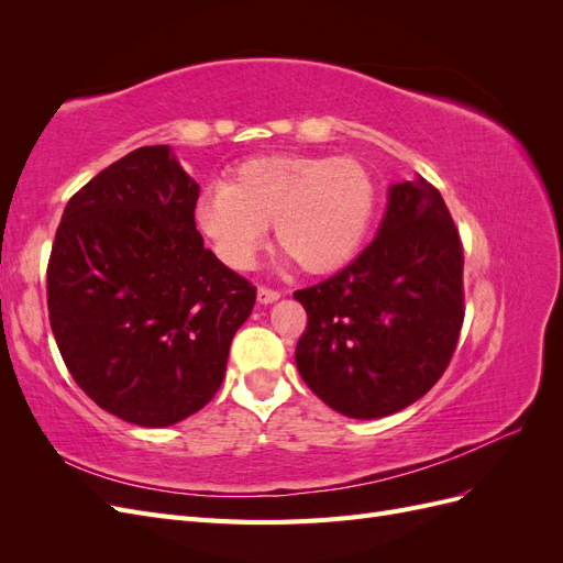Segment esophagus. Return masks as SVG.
I'll use <instances>...</instances> for the list:
<instances>
[{"label": "esophagus", "instance_id": "esophagus-1", "mask_svg": "<svg viewBox=\"0 0 563 563\" xmlns=\"http://www.w3.org/2000/svg\"><path fill=\"white\" fill-rule=\"evenodd\" d=\"M279 298H282V294H279V291H275V288L258 286V302L269 305V302H275V300H279Z\"/></svg>", "mask_w": 563, "mask_h": 563}]
</instances>
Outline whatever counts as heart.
<instances>
[{"instance_id": "1", "label": "heart", "mask_w": 563, "mask_h": 563, "mask_svg": "<svg viewBox=\"0 0 563 563\" xmlns=\"http://www.w3.org/2000/svg\"><path fill=\"white\" fill-rule=\"evenodd\" d=\"M376 180L352 157L272 155L244 162L195 203L199 232L230 267H249L275 225V244L308 275L347 265L376 216Z\"/></svg>"}]
</instances>
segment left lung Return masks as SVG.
<instances>
[{"instance_id":"left-lung-1","label":"left lung","mask_w":563,"mask_h":563,"mask_svg":"<svg viewBox=\"0 0 563 563\" xmlns=\"http://www.w3.org/2000/svg\"><path fill=\"white\" fill-rule=\"evenodd\" d=\"M308 312L300 378L347 418H383L444 376L465 317L463 244L424 178L389 187L380 230L356 258L294 294Z\"/></svg>"}]
</instances>
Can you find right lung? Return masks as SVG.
<instances>
[{
	"mask_svg": "<svg viewBox=\"0 0 563 563\" xmlns=\"http://www.w3.org/2000/svg\"><path fill=\"white\" fill-rule=\"evenodd\" d=\"M199 185L168 145L103 168L67 201L46 267L48 321L108 413L168 428L207 406L255 286L203 249Z\"/></svg>",
	"mask_w": 563,
	"mask_h": 563,
	"instance_id": "1",
	"label": "right lung"
}]
</instances>
